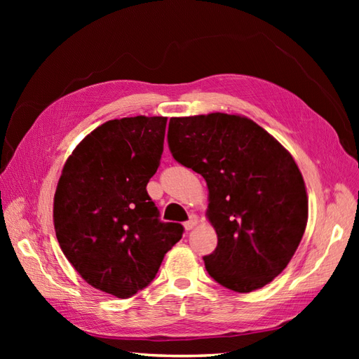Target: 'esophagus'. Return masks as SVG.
I'll use <instances>...</instances> for the list:
<instances>
[{
    "label": "esophagus",
    "instance_id": "obj_1",
    "mask_svg": "<svg viewBox=\"0 0 359 359\" xmlns=\"http://www.w3.org/2000/svg\"><path fill=\"white\" fill-rule=\"evenodd\" d=\"M196 224H198V217L196 215H190V219L187 222H184V227H186L187 231H191Z\"/></svg>",
    "mask_w": 359,
    "mask_h": 359
}]
</instances>
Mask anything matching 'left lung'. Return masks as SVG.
Segmentation results:
<instances>
[{"instance_id":"1","label":"left lung","mask_w":359,"mask_h":359,"mask_svg":"<svg viewBox=\"0 0 359 359\" xmlns=\"http://www.w3.org/2000/svg\"><path fill=\"white\" fill-rule=\"evenodd\" d=\"M169 149L208 186L217 247L203 256L217 283L247 293L283 271L301 243L309 199L295 160L268 132L240 115L170 118Z\"/></svg>"}]
</instances>
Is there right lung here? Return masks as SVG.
<instances>
[{
    "mask_svg": "<svg viewBox=\"0 0 359 359\" xmlns=\"http://www.w3.org/2000/svg\"><path fill=\"white\" fill-rule=\"evenodd\" d=\"M165 116L112 119L74 148L53 199L62 253L93 287L130 298L154 280L182 236L160 222L147 184L160 166Z\"/></svg>",
    "mask_w": 359,
    "mask_h": 359,
    "instance_id": "right-lung-1",
    "label": "right lung"
}]
</instances>
